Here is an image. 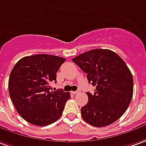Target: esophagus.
<instances>
[{
    "instance_id": "34e87169",
    "label": "esophagus",
    "mask_w": 146,
    "mask_h": 146,
    "mask_svg": "<svg viewBox=\"0 0 146 146\" xmlns=\"http://www.w3.org/2000/svg\"><path fill=\"white\" fill-rule=\"evenodd\" d=\"M79 92H80L79 90H77V91H74V92H72V93H73L74 94H79Z\"/></svg>"
}]
</instances>
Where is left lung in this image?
I'll return each instance as SVG.
<instances>
[{"mask_svg": "<svg viewBox=\"0 0 146 146\" xmlns=\"http://www.w3.org/2000/svg\"><path fill=\"white\" fill-rule=\"evenodd\" d=\"M72 61L96 86L93 94L86 92L88 102L81 108L83 120L96 127L117 121L128 108L133 92V75L124 60L113 51L93 49Z\"/></svg>", "mask_w": 146, "mask_h": 146, "instance_id": "left-lung-1", "label": "left lung"}]
</instances>
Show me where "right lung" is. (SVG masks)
I'll return each mask as SVG.
<instances>
[{
	"instance_id": "right-lung-1",
	"label": "right lung",
	"mask_w": 146,
	"mask_h": 146,
	"mask_svg": "<svg viewBox=\"0 0 146 146\" xmlns=\"http://www.w3.org/2000/svg\"><path fill=\"white\" fill-rule=\"evenodd\" d=\"M66 59L37 54L15 64L9 79L10 98L18 113L33 125L44 126L58 120L71 95L62 89L53 90L56 72Z\"/></svg>"
}]
</instances>
